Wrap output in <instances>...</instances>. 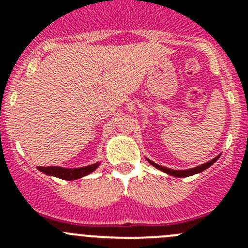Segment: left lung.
<instances>
[{
  "label": "left lung",
  "instance_id": "obj_1",
  "mask_svg": "<svg viewBox=\"0 0 248 248\" xmlns=\"http://www.w3.org/2000/svg\"><path fill=\"white\" fill-rule=\"evenodd\" d=\"M218 157H220V155L215 157V159H212L211 161H209V163H205L202 164V165L196 166V168L194 169H189V170H171V169H168V168H164V166L161 165H157L156 163H153V161H150V160H148V161L151 164V165L155 166V168L159 169V170H161V171L166 172V174L172 175V176H176V177H186V176H190V175H194V174H198V172L203 171L205 169L210 168V166H211L212 164L218 159Z\"/></svg>",
  "mask_w": 248,
  "mask_h": 248
}]
</instances>
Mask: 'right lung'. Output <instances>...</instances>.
<instances>
[{"label":"right lung","mask_w":248,"mask_h":248,"mask_svg":"<svg viewBox=\"0 0 248 248\" xmlns=\"http://www.w3.org/2000/svg\"><path fill=\"white\" fill-rule=\"evenodd\" d=\"M98 164H93V165L84 166V168H78V169H64L59 168V166H38L39 171L45 172V174L50 175V176H56L63 180H76L79 177L85 176V175L91 174L97 169Z\"/></svg>","instance_id":"right-lung-1"}]
</instances>
